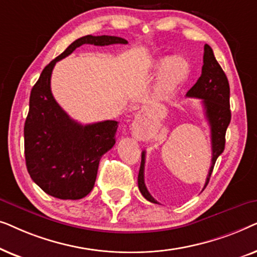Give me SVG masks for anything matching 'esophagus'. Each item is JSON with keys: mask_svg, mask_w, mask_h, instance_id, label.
<instances>
[{"mask_svg": "<svg viewBox=\"0 0 257 257\" xmlns=\"http://www.w3.org/2000/svg\"><path fill=\"white\" fill-rule=\"evenodd\" d=\"M145 112H146L145 110H142V111H140V112H139V113H138V115H139V117H143V115H144V114H145Z\"/></svg>", "mask_w": 257, "mask_h": 257, "instance_id": "1", "label": "esophagus"}]
</instances>
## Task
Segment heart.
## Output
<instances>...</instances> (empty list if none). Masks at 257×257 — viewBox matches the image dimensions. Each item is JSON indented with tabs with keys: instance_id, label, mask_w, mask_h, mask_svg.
I'll list each match as a JSON object with an SVG mask.
<instances>
[{
	"instance_id": "heart-1",
	"label": "heart",
	"mask_w": 257,
	"mask_h": 257,
	"mask_svg": "<svg viewBox=\"0 0 257 257\" xmlns=\"http://www.w3.org/2000/svg\"><path fill=\"white\" fill-rule=\"evenodd\" d=\"M154 66L164 68L159 84V91L164 93L173 89L179 82H181L187 76L189 71L187 61L181 57L160 58L154 63Z\"/></svg>"
}]
</instances>
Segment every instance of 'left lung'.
Wrapping results in <instances>:
<instances>
[{
    "label": "left lung",
    "mask_w": 257,
    "mask_h": 257,
    "mask_svg": "<svg viewBox=\"0 0 257 257\" xmlns=\"http://www.w3.org/2000/svg\"><path fill=\"white\" fill-rule=\"evenodd\" d=\"M191 98L202 99L205 114L210 126V139H212V164H210L208 175L203 189L208 185L216 159L224 150L226 144V131L230 122L231 113L229 106V83L226 73L223 72L219 63L215 59L212 48L208 44L205 45L203 52V65L200 78L191 90L186 93ZM145 170V152L142 153V164L138 174V187L144 198L150 202L159 203L150 194L145 186L144 179Z\"/></svg>",
    "instance_id": "obj_1"
}]
</instances>
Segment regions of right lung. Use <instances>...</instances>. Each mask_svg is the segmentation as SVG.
<instances>
[{
	"label": "right lung",
	"mask_w": 257,
	"mask_h": 257,
	"mask_svg": "<svg viewBox=\"0 0 257 257\" xmlns=\"http://www.w3.org/2000/svg\"><path fill=\"white\" fill-rule=\"evenodd\" d=\"M83 44H127L117 36H87L72 42L42 71L30 93L24 124L27 170L47 194L78 200L92 191L99 160L115 144L118 121L82 125L71 119L52 96L50 80L56 63Z\"/></svg>",
	"instance_id": "right-lung-1"
}]
</instances>
